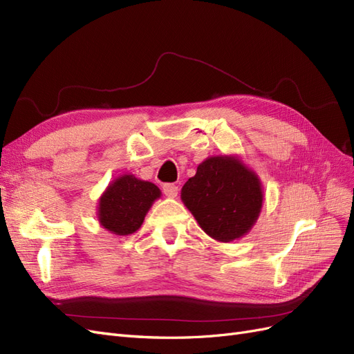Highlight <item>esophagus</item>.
<instances>
[{
  "label": "esophagus",
  "instance_id": "obj_1",
  "mask_svg": "<svg viewBox=\"0 0 354 354\" xmlns=\"http://www.w3.org/2000/svg\"><path fill=\"white\" fill-rule=\"evenodd\" d=\"M162 190H164L165 196H168V198H176V196L178 195V187H177L176 185H173V183H167V185H164Z\"/></svg>",
  "mask_w": 354,
  "mask_h": 354
}]
</instances>
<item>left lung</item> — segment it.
<instances>
[{
    "label": "left lung",
    "instance_id": "8db88e82",
    "mask_svg": "<svg viewBox=\"0 0 354 354\" xmlns=\"http://www.w3.org/2000/svg\"><path fill=\"white\" fill-rule=\"evenodd\" d=\"M263 186L236 155L209 156L181 189V201L199 227L218 242L243 238L263 208Z\"/></svg>",
    "mask_w": 354,
    "mask_h": 354
}]
</instances>
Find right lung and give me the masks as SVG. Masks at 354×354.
Instances as JSON below:
<instances>
[{"instance_id": "obj_1", "label": "right lung", "mask_w": 354, "mask_h": 354, "mask_svg": "<svg viewBox=\"0 0 354 354\" xmlns=\"http://www.w3.org/2000/svg\"><path fill=\"white\" fill-rule=\"evenodd\" d=\"M160 198V190L151 181L133 174L115 178L99 198L97 218L100 226L118 236H127L140 229L146 214Z\"/></svg>"}]
</instances>
